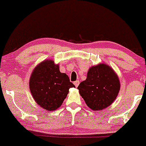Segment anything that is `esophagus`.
<instances>
[{"mask_svg": "<svg viewBox=\"0 0 146 146\" xmlns=\"http://www.w3.org/2000/svg\"><path fill=\"white\" fill-rule=\"evenodd\" d=\"M73 83H74L75 86H76V88H77V87H78V86L79 83H80V81H79V80H76V81H75L74 82H73Z\"/></svg>", "mask_w": 146, "mask_h": 146, "instance_id": "esophagus-1", "label": "esophagus"}]
</instances>
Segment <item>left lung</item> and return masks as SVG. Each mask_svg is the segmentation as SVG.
<instances>
[{"label":"left lung","mask_w":146,"mask_h":146,"mask_svg":"<svg viewBox=\"0 0 146 146\" xmlns=\"http://www.w3.org/2000/svg\"><path fill=\"white\" fill-rule=\"evenodd\" d=\"M78 89L87 105L98 111L107 108L115 100L120 90V82L110 66L100 64L88 70L86 80L80 82Z\"/></svg>","instance_id":"left-lung-1"}]
</instances>
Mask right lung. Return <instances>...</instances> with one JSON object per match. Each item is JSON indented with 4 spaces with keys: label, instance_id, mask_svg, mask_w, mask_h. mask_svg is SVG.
<instances>
[{
    "label": "right lung",
    "instance_id": "1",
    "mask_svg": "<svg viewBox=\"0 0 146 146\" xmlns=\"http://www.w3.org/2000/svg\"><path fill=\"white\" fill-rule=\"evenodd\" d=\"M70 88H76L68 76L59 70L58 64L45 60L35 68L29 78V90L34 100L46 111L61 107Z\"/></svg>",
    "mask_w": 146,
    "mask_h": 146
}]
</instances>
